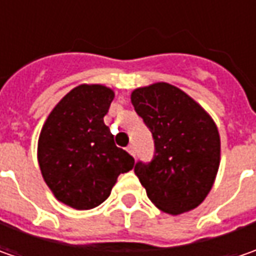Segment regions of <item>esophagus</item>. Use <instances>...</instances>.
I'll list each match as a JSON object with an SVG mask.
<instances>
[{"instance_id":"obj_1","label":"esophagus","mask_w":256,"mask_h":256,"mask_svg":"<svg viewBox=\"0 0 256 256\" xmlns=\"http://www.w3.org/2000/svg\"><path fill=\"white\" fill-rule=\"evenodd\" d=\"M126 151H128V152L131 154V155H132V156H135V148H134L132 145H130V146H128V148H126Z\"/></svg>"}]
</instances>
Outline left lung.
Instances as JSON below:
<instances>
[{"label":"left lung","instance_id":"left-lung-1","mask_svg":"<svg viewBox=\"0 0 256 256\" xmlns=\"http://www.w3.org/2000/svg\"><path fill=\"white\" fill-rule=\"evenodd\" d=\"M136 114L152 132L151 162L138 161L135 175L161 211H191L211 191L221 160L218 128L190 95L166 82L136 88L131 94Z\"/></svg>","mask_w":256,"mask_h":256}]
</instances>
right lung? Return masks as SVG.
<instances>
[{"instance_id":"obj_1","label":"right lung","mask_w":256,"mask_h":256,"mask_svg":"<svg viewBox=\"0 0 256 256\" xmlns=\"http://www.w3.org/2000/svg\"><path fill=\"white\" fill-rule=\"evenodd\" d=\"M114 91L98 84L75 86L48 115L38 140V164L45 184L60 202L91 210L111 194L134 158L118 148L104 124Z\"/></svg>"}]
</instances>
